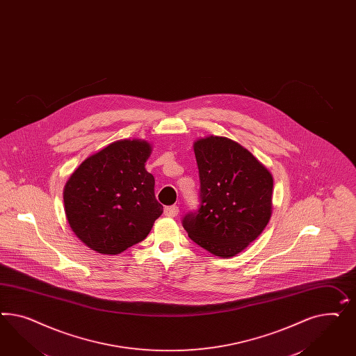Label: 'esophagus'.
<instances>
[{"label":"esophagus","mask_w":356,"mask_h":356,"mask_svg":"<svg viewBox=\"0 0 356 356\" xmlns=\"http://www.w3.org/2000/svg\"><path fill=\"white\" fill-rule=\"evenodd\" d=\"M179 212V208L177 207V205H172V207H166L165 209H163V214L166 216V217H175L177 214Z\"/></svg>","instance_id":"34e87169"}]
</instances>
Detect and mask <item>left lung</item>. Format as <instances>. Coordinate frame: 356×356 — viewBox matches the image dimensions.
Segmentation results:
<instances>
[{"instance_id":"obj_1","label":"left lung","mask_w":356,"mask_h":356,"mask_svg":"<svg viewBox=\"0 0 356 356\" xmlns=\"http://www.w3.org/2000/svg\"><path fill=\"white\" fill-rule=\"evenodd\" d=\"M200 177V208L183 217L193 242L214 256L242 252L272 216L273 177L239 143L207 136L193 143Z\"/></svg>"}]
</instances>
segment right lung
<instances>
[{
    "instance_id": "1",
    "label": "right lung",
    "mask_w": 356,
    "mask_h": 356,
    "mask_svg": "<svg viewBox=\"0 0 356 356\" xmlns=\"http://www.w3.org/2000/svg\"><path fill=\"white\" fill-rule=\"evenodd\" d=\"M152 145L140 139L109 144L86 159L63 188L67 222L88 248L118 254L142 242L163 205L145 163Z\"/></svg>"
}]
</instances>
